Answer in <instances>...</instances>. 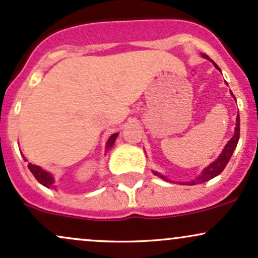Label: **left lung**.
<instances>
[{"label":"left lung","mask_w":258,"mask_h":258,"mask_svg":"<svg viewBox=\"0 0 258 258\" xmlns=\"http://www.w3.org/2000/svg\"><path fill=\"white\" fill-rule=\"evenodd\" d=\"M201 56L204 57V58H207L210 59V57L207 56L206 53H201ZM213 64L217 69H219V67L216 64L215 62H213ZM231 95H233V92H231ZM234 96V95H233ZM239 137H240V118H239V114L238 117H236V126H235V133H234L233 138L230 139L229 141H228V144L225 145L224 150H223V152L221 153V156H219L217 160L213 162V163H211L210 166H208L206 169L202 172L201 175H199V178H196L194 181H190V185H195V184H201V183H205V181H208L210 179L215 178L218 174H221L223 172V169H224L225 166L228 164V162H229L231 155H233L234 150H235L236 145H238V141H239ZM156 175H158L160 178L162 179H166L163 175L158 174V173H155Z\"/></svg>","instance_id":"left-lung-1"}]
</instances>
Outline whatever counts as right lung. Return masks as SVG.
<instances>
[{"mask_svg":"<svg viewBox=\"0 0 258 258\" xmlns=\"http://www.w3.org/2000/svg\"><path fill=\"white\" fill-rule=\"evenodd\" d=\"M117 135L118 134H113L109 137L108 141H107V149L113 146L115 139H117ZM28 168L30 169V172L33 173V175L35 176V179L39 181L40 184H42L43 186H46V187L53 186V176H52L50 173H47L46 170L41 169L39 166H35V164H31V163L28 164Z\"/></svg>","mask_w":258,"mask_h":258,"instance_id":"obj_1","label":"right lung"}]
</instances>
